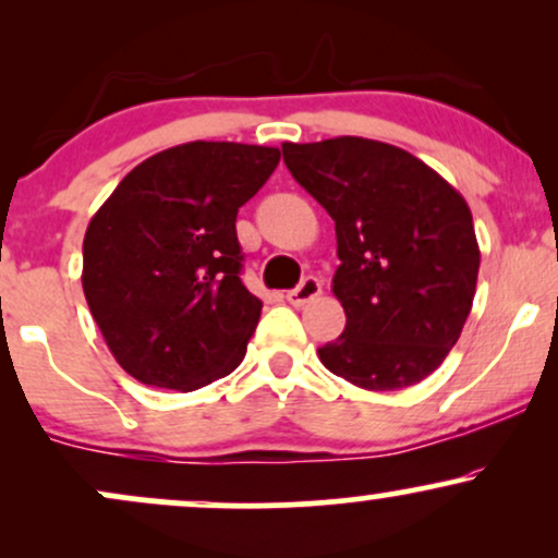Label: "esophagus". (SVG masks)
<instances>
[{
	"label": "esophagus",
	"instance_id": "1",
	"mask_svg": "<svg viewBox=\"0 0 558 558\" xmlns=\"http://www.w3.org/2000/svg\"><path fill=\"white\" fill-rule=\"evenodd\" d=\"M319 293H323V283H319V278H315V275H310V278L301 280L293 291H288L286 299H288V304L304 306V304H310L312 299H317Z\"/></svg>",
	"mask_w": 558,
	"mask_h": 558
}]
</instances>
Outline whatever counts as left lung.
I'll return each instance as SVG.
<instances>
[{
	"label": "left lung",
	"instance_id": "1",
	"mask_svg": "<svg viewBox=\"0 0 558 558\" xmlns=\"http://www.w3.org/2000/svg\"><path fill=\"white\" fill-rule=\"evenodd\" d=\"M283 159L336 220L332 293L345 328L317 349L319 362L367 390L425 380L475 299L480 246L464 196L422 159L373 138L288 141Z\"/></svg>",
	"mask_w": 558,
	"mask_h": 558
}]
</instances>
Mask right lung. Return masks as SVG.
<instances>
[{"label": "right lung", "instance_id": "right-lung-1", "mask_svg": "<svg viewBox=\"0 0 558 558\" xmlns=\"http://www.w3.org/2000/svg\"><path fill=\"white\" fill-rule=\"evenodd\" d=\"M278 162L275 146L191 141L136 165L92 217L83 293L138 383L185 393L241 364L262 301L241 283L235 215Z\"/></svg>", "mask_w": 558, "mask_h": 558}]
</instances>
